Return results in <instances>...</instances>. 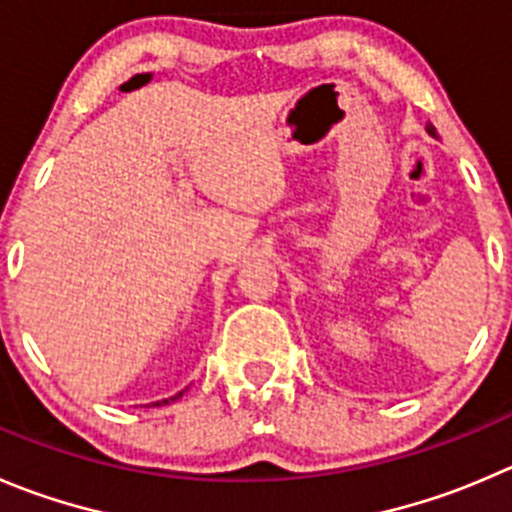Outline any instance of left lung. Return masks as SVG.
I'll return each mask as SVG.
<instances>
[{"label":"left lung","instance_id":"left-lung-1","mask_svg":"<svg viewBox=\"0 0 512 512\" xmlns=\"http://www.w3.org/2000/svg\"><path fill=\"white\" fill-rule=\"evenodd\" d=\"M427 133H430L432 135V138H437V130H435V125H432V123H427Z\"/></svg>","mask_w":512,"mask_h":512}]
</instances>
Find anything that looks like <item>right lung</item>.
Wrapping results in <instances>:
<instances>
[{
	"label": "right lung",
	"mask_w": 512,
	"mask_h": 512,
	"mask_svg": "<svg viewBox=\"0 0 512 512\" xmlns=\"http://www.w3.org/2000/svg\"><path fill=\"white\" fill-rule=\"evenodd\" d=\"M183 392H186V389H183ZM183 392L173 394V397H168V399H158V402H153V407H160V405H170V402H175V399H178V397H183Z\"/></svg>",
	"instance_id": "add662e5"
}]
</instances>
